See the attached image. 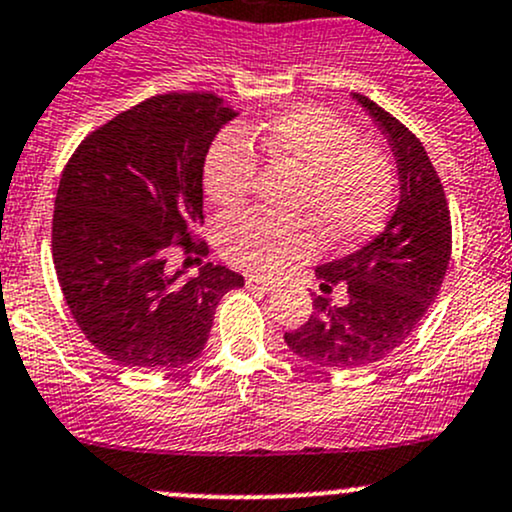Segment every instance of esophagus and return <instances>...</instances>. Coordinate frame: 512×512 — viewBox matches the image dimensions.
<instances>
[{"instance_id": "esophagus-1", "label": "esophagus", "mask_w": 512, "mask_h": 512, "mask_svg": "<svg viewBox=\"0 0 512 512\" xmlns=\"http://www.w3.org/2000/svg\"><path fill=\"white\" fill-rule=\"evenodd\" d=\"M245 284H247V289H250V292H270V289H272L270 279L260 277V274H247Z\"/></svg>"}]
</instances>
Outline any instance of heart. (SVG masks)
<instances>
[{
	"instance_id": "obj_1",
	"label": "heart",
	"mask_w": 512,
	"mask_h": 512,
	"mask_svg": "<svg viewBox=\"0 0 512 512\" xmlns=\"http://www.w3.org/2000/svg\"><path fill=\"white\" fill-rule=\"evenodd\" d=\"M252 144L272 161L299 171L294 211L309 215L326 242L353 247L385 225L395 196L390 159L373 144L358 142L348 122L314 105L292 107L265 125L215 139L203 166V186L215 206L235 211L255 188ZM218 250L235 267L272 274L314 255L316 235L306 220L282 223L267 215H240L220 225Z\"/></svg>"
}]
</instances>
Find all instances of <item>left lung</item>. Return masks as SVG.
<instances>
[{"instance_id":"8db88e82","label":"left lung","mask_w":512,"mask_h":512,"mask_svg":"<svg viewBox=\"0 0 512 512\" xmlns=\"http://www.w3.org/2000/svg\"><path fill=\"white\" fill-rule=\"evenodd\" d=\"M353 100L395 154L400 203L378 238L316 267L326 294L346 287V304L316 297L309 321L284 333L299 358L336 370L365 368L400 348L439 294L451 260L449 203L422 142L370 98L353 93Z\"/></svg>"}]
</instances>
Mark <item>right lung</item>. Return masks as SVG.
Segmentation results:
<instances>
[{"label": "right lung", "mask_w": 512, "mask_h": 512, "mask_svg": "<svg viewBox=\"0 0 512 512\" xmlns=\"http://www.w3.org/2000/svg\"><path fill=\"white\" fill-rule=\"evenodd\" d=\"M238 112L213 93L149 98L90 132L56 193L51 252L75 324L115 363L171 370L201 355L218 301L242 274L206 262L166 272V252L208 250L203 164Z\"/></svg>", "instance_id": "1"}]
</instances>
